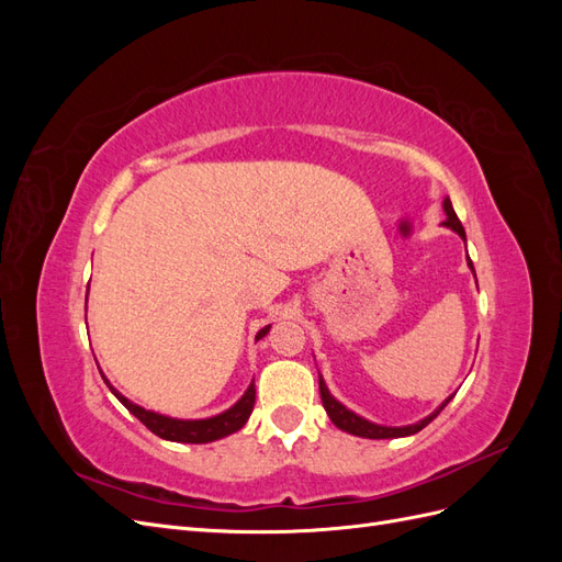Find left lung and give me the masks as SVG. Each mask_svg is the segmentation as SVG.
<instances>
[{
  "label": "left lung",
  "mask_w": 562,
  "mask_h": 562,
  "mask_svg": "<svg viewBox=\"0 0 562 562\" xmlns=\"http://www.w3.org/2000/svg\"><path fill=\"white\" fill-rule=\"evenodd\" d=\"M443 211H446V220H443V227H448V229H452L454 234H459V239H462L464 244H467V232H464V227H462V223H459V217L454 215V211H452V203H450V199L446 196L443 199ZM467 265H469V269L473 271V277H475V269H473V262L469 260V255H467ZM318 389H321V401H323V407H326V413H328V417H330V422L335 424L337 429H342V431H347V434H351V436H359V438H403V436H413V434H417V431H422L424 427H427V424L431 422V419H436L438 417V413L443 411V407L452 401V396H448L443 403H440L436 411L431 413V415H427L424 419H419V422H415V424H405V427H384V424H375V422H370V419H366V417H361V415H356L353 411H349L347 405H342L339 403L330 391H328V386H326V382H323V378L318 375Z\"/></svg>",
  "instance_id": "left-lung-1"
}]
</instances>
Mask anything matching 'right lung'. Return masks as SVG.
I'll return each mask as SVG.
<instances>
[{
	"instance_id": "add662e5",
	"label": "right lung",
	"mask_w": 562,
	"mask_h": 562,
	"mask_svg": "<svg viewBox=\"0 0 562 562\" xmlns=\"http://www.w3.org/2000/svg\"><path fill=\"white\" fill-rule=\"evenodd\" d=\"M269 328L271 326H265L258 335H255V339H262L269 333ZM100 375H103V372H100ZM103 380L131 415L138 417L151 434H157L164 440H173V443H213V440H220L234 431H239L248 422L255 405V380H252L244 391V396L232 407H227L225 413L206 417V419H178L155 411H145V407H140L138 403H133L124 394H119L105 375Z\"/></svg>"
}]
</instances>
